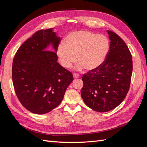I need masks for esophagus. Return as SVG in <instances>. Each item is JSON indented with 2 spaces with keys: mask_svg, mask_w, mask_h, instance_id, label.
Instances as JSON below:
<instances>
[{
  "mask_svg": "<svg viewBox=\"0 0 147 147\" xmlns=\"http://www.w3.org/2000/svg\"><path fill=\"white\" fill-rule=\"evenodd\" d=\"M73 77H74V78L75 79H77V78H78L80 77V76H79V75H78V74H75V73H74V74H73Z\"/></svg>",
  "mask_w": 147,
  "mask_h": 147,
  "instance_id": "obj_1",
  "label": "esophagus"
}]
</instances>
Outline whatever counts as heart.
Instances as JSON below:
<instances>
[{
  "mask_svg": "<svg viewBox=\"0 0 147 147\" xmlns=\"http://www.w3.org/2000/svg\"><path fill=\"white\" fill-rule=\"evenodd\" d=\"M108 38L103 34L80 30L69 34L57 50L61 65L69 69L77 61L78 70L92 71L104 63L109 50Z\"/></svg>",
  "mask_w": 147,
  "mask_h": 147,
  "instance_id": "1",
  "label": "heart"
}]
</instances>
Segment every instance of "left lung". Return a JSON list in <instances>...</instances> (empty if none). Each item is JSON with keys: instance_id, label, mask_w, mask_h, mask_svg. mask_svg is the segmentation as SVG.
<instances>
[{"instance_id": "obj_1", "label": "left lung", "mask_w": 147, "mask_h": 147, "mask_svg": "<svg viewBox=\"0 0 147 147\" xmlns=\"http://www.w3.org/2000/svg\"><path fill=\"white\" fill-rule=\"evenodd\" d=\"M107 32L110 49L105 61L82 77V99L98 112H109L121 103L129 90L132 72V55L126 44L117 34Z\"/></svg>"}]
</instances>
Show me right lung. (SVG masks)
Segmentation results:
<instances>
[{"label":"right lung","mask_w":147,"mask_h":147,"mask_svg":"<svg viewBox=\"0 0 147 147\" xmlns=\"http://www.w3.org/2000/svg\"><path fill=\"white\" fill-rule=\"evenodd\" d=\"M60 41L53 28L40 30L22 44L13 59L16 94L30 112L45 114L55 109L73 81L72 74L57 61ZM51 45L53 52L47 50Z\"/></svg>","instance_id":"1"}]
</instances>
